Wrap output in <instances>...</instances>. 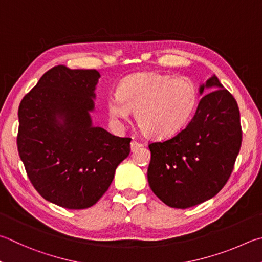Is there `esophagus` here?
Masks as SVG:
<instances>
[{
  "label": "esophagus",
  "instance_id": "obj_1",
  "mask_svg": "<svg viewBox=\"0 0 262 262\" xmlns=\"http://www.w3.org/2000/svg\"><path fill=\"white\" fill-rule=\"evenodd\" d=\"M142 144L140 143V142H136V141H132L130 142V151L134 152L136 149H139V147H141Z\"/></svg>",
  "mask_w": 262,
  "mask_h": 262
}]
</instances>
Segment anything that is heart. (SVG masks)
Wrapping results in <instances>:
<instances>
[{"instance_id":"obj_1","label":"heart","mask_w":262,"mask_h":262,"mask_svg":"<svg viewBox=\"0 0 262 262\" xmlns=\"http://www.w3.org/2000/svg\"><path fill=\"white\" fill-rule=\"evenodd\" d=\"M198 102L194 84L187 79L155 72L132 74L118 85L117 96L106 103L108 116L126 120L135 111V121L147 139L163 141L188 125Z\"/></svg>"}]
</instances>
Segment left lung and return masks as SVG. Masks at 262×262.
Wrapping results in <instances>:
<instances>
[{"label": "left lung", "instance_id": "1", "mask_svg": "<svg viewBox=\"0 0 262 262\" xmlns=\"http://www.w3.org/2000/svg\"><path fill=\"white\" fill-rule=\"evenodd\" d=\"M204 94L183 130L170 140L149 145L147 182L169 207H192L215 196L229 179L241 149V119L235 98L215 75L199 85V95Z\"/></svg>", "mask_w": 262, "mask_h": 262}]
</instances>
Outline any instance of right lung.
Instances as JSON below:
<instances>
[{
	"label": "right lung",
	"instance_id": "obj_1",
	"mask_svg": "<svg viewBox=\"0 0 262 262\" xmlns=\"http://www.w3.org/2000/svg\"><path fill=\"white\" fill-rule=\"evenodd\" d=\"M99 78L96 70L55 66L19 105L17 145L28 179L46 201L70 210L96 204L130 152L129 137L93 125Z\"/></svg>",
	"mask_w": 262,
	"mask_h": 262
}]
</instances>
